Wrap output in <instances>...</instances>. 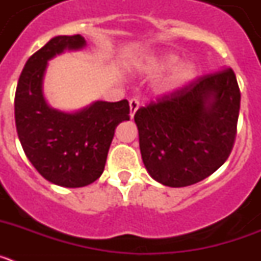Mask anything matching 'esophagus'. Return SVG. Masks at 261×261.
Segmentation results:
<instances>
[{
  "mask_svg": "<svg viewBox=\"0 0 261 261\" xmlns=\"http://www.w3.org/2000/svg\"><path fill=\"white\" fill-rule=\"evenodd\" d=\"M129 107H130V112H129V116H130V119H133L135 114L137 112L138 107H140V102H138V99H136V98L130 99V100H129Z\"/></svg>",
  "mask_w": 261,
  "mask_h": 261,
  "instance_id": "obj_1",
  "label": "esophagus"
}]
</instances>
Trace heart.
I'll return each mask as SVG.
<instances>
[{"label": "heart", "mask_w": 261, "mask_h": 261, "mask_svg": "<svg viewBox=\"0 0 261 261\" xmlns=\"http://www.w3.org/2000/svg\"><path fill=\"white\" fill-rule=\"evenodd\" d=\"M146 69L154 74L171 70L159 86L161 94H172L175 91H179L191 84L199 71L196 62H193L192 60H186L180 62L179 55L171 50L161 53L154 59L149 60Z\"/></svg>", "instance_id": "obj_1"}]
</instances>
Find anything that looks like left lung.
<instances>
[{
    "label": "left lung",
    "instance_id": "8db88e82",
    "mask_svg": "<svg viewBox=\"0 0 261 261\" xmlns=\"http://www.w3.org/2000/svg\"><path fill=\"white\" fill-rule=\"evenodd\" d=\"M239 107L237 77L226 68L140 108L135 121L149 175L177 188L213 174L232 149Z\"/></svg>",
    "mask_w": 261,
    "mask_h": 261
}]
</instances>
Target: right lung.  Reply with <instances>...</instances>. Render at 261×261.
Wrapping results in <instances>:
<instances>
[{
	"mask_svg": "<svg viewBox=\"0 0 261 261\" xmlns=\"http://www.w3.org/2000/svg\"><path fill=\"white\" fill-rule=\"evenodd\" d=\"M86 47L81 35L50 39L27 60L15 91V125L32 166L50 183L78 188L103 174L115 129L129 120V103L96 100L74 112L52 108L44 96L48 61Z\"/></svg>",
	"mask_w": 261,
	"mask_h": 261,
	"instance_id": "right-lung-1",
	"label": "right lung"
}]
</instances>
